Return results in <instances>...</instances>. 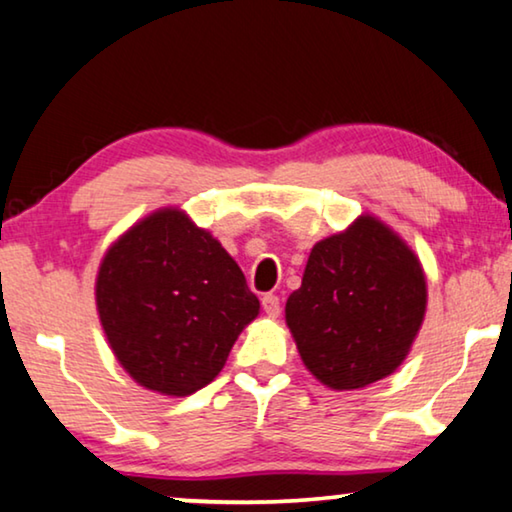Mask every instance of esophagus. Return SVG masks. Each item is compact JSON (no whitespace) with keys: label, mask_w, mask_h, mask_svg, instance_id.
Returning a JSON list of instances; mask_svg holds the SVG:
<instances>
[{"label":"esophagus","mask_w":512,"mask_h":512,"mask_svg":"<svg viewBox=\"0 0 512 512\" xmlns=\"http://www.w3.org/2000/svg\"><path fill=\"white\" fill-rule=\"evenodd\" d=\"M262 308H264L266 315L276 318V315L280 313V297H278V294H273V292L264 294V297H262Z\"/></svg>","instance_id":"1"}]
</instances>
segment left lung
Instances as JSON below:
<instances>
[{"mask_svg":"<svg viewBox=\"0 0 512 512\" xmlns=\"http://www.w3.org/2000/svg\"><path fill=\"white\" fill-rule=\"evenodd\" d=\"M427 308L422 266L383 222L362 215L315 243L285 320L306 369L331 390H357L406 359Z\"/></svg>","mask_w":512,"mask_h":512,"instance_id":"8db88e82","label":"left lung"}]
</instances>
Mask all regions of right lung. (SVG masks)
<instances>
[{
  "label": "right lung",
  "mask_w": 512,
  "mask_h": 512,
  "mask_svg": "<svg viewBox=\"0 0 512 512\" xmlns=\"http://www.w3.org/2000/svg\"><path fill=\"white\" fill-rule=\"evenodd\" d=\"M97 311L136 383L169 397L201 390L225 366L259 299L227 250L178 208L148 215L106 253Z\"/></svg>",
  "instance_id": "add662e5"
}]
</instances>
